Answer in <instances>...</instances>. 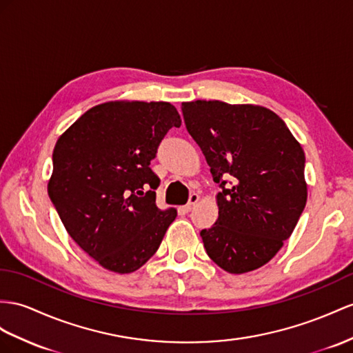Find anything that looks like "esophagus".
<instances>
[{"mask_svg": "<svg viewBox=\"0 0 353 353\" xmlns=\"http://www.w3.org/2000/svg\"><path fill=\"white\" fill-rule=\"evenodd\" d=\"M200 201V195L198 194H191V196H189V201H188V204L183 207V210L185 212H191L194 207L196 205V203Z\"/></svg>", "mask_w": 353, "mask_h": 353, "instance_id": "esophagus-1", "label": "esophagus"}]
</instances>
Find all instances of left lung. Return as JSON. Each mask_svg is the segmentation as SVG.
<instances>
[{"mask_svg":"<svg viewBox=\"0 0 353 353\" xmlns=\"http://www.w3.org/2000/svg\"><path fill=\"white\" fill-rule=\"evenodd\" d=\"M182 112L222 188L216 195L219 218L200 232L207 255L231 274L265 265L291 237L305 207L301 144L263 105L196 99L182 103Z\"/></svg>","mask_w":353,"mask_h":353,"instance_id":"obj_1","label":"left lung"}]
</instances>
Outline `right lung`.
Wrapping results in <instances>:
<instances>
[{
	"label": "right lung",
	"mask_w": 353,
	"mask_h": 353,
	"mask_svg": "<svg viewBox=\"0 0 353 353\" xmlns=\"http://www.w3.org/2000/svg\"><path fill=\"white\" fill-rule=\"evenodd\" d=\"M180 125L173 104L122 99L89 108L58 139L49 196L70 237L103 268L139 270L176 219V209H158L150 161Z\"/></svg>",
	"instance_id": "right-lung-1"
}]
</instances>
